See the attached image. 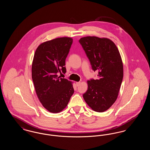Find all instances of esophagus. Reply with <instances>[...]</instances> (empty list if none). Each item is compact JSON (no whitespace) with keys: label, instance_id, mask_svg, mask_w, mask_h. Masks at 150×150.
<instances>
[{"label":"esophagus","instance_id":"34e87169","mask_svg":"<svg viewBox=\"0 0 150 150\" xmlns=\"http://www.w3.org/2000/svg\"><path fill=\"white\" fill-rule=\"evenodd\" d=\"M80 84V81H79V82H76V85L77 86H79Z\"/></svg>","mask_w":150,"mask_h":150}]
</instances>
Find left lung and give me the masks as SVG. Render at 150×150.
Instances as JSON below:
<instances>
[{
	"mask_svg": "<svg viewBox=\"0 0 150 150\" xmlns=\"http://www.w3.org/2000/svg\"><path fill=\"white\" fill-rule=\"evenodd\" d=\"M79 42L92 70L98 72V79L88 81V90L83 98L93 110L104 112L116 101L122 81L123 65L119 51L107 38L86 36Z\"/></svg>",
	"mask_w": 150,
	"mask_h": 150,
	"instance_id": "left-lung-1",
	"label": "left lung"
}]
</instances>
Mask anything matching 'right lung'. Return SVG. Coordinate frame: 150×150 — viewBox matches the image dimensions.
Segmentation results:
<instances>
[{
    "mask_svg": "<svg viewBox=\"0 0 150 150\" xmlns=\"http://www.w3.org/2000/svg\"><path fill=\"white\" fill-rule=\"evenodd\" d=\"M72 44L71 38H58L42 43L34 54L32 79L43 107L52 113L62 111L74 92L71 82L58 77L65 74V60Z\"/></svg>",
    "mask_w": 150,
    "mask_h": 150,
    "instance_id": "add662e5",
    "label": "right lung"
}]
</instances>
